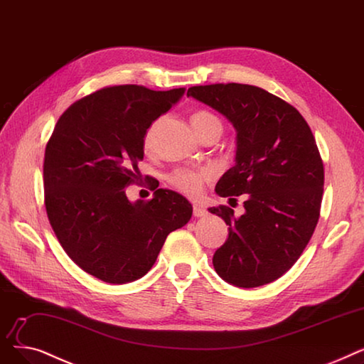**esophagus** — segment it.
<instances>
[{"label": "esophagus", "instance_id": "esophagus-1", "mask_svg": "<svg viewBox=\"0 0 364 364\" xmlns=\"http://www.w3.org/2000/svg\"><path fill=\"white\" fill-rule=\"evenodd\" d=\"M193 215H194L196 218H203V216H205V215H207V210L204 209L203 205H200V204H194V207H193Z\"/></svg>", "mask_w": 364, "mask_h": 364}]
</instances>
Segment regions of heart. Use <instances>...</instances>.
Wrapping results in <instances>:
<instances>
[{"mask_svg":"<svg viewBox=\"0 0 364 364\" xmlns=\"http://www.w3.org/2000/svg\"><path fill=\"white\" fill-rule=\"evenodd\" d=\"M191 121H193V127L196 129L198 136L210 129L222 130L220 119L209 111H197L193 115ZM157 127H159V121H155V123H152L145 132L144 146L146 149H149L154 144V137H155V132H157ZM213 178H215L213 168L201 167V168L175 170L171 175H168L167 181L173 188H176L178 191H181L182 194H185L188 197H198L203 193L204 183L210 182Z\"/></svg>","mask_w":364,"mask_h":364,"instance_id":"1","label":"heart"}]
</instances>
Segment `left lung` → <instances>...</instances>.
I'll use <instances>...</instances> for the list:
<instances>
[{
	"instance_id": "obj_1",
	"label": "left lung",
	"mask_w": 364,
	"mask_h": 364,
	"mask_svg": "<svg viewBox=\"0 0 364 364\" xmlns=\"http://www.w3.org/2000/svg\"><path fill=\"white\" fill-rule=\"evenodd\" d=\"M227 117L237 132L235 166L219 179L216 194H245V213L210 209L228 225V240L213 255L220 279L237 287L268 284L295 264L317 227L324 167L305 118L290 103L249 84L188 89Z\"/></svg>"
}]
</instances>
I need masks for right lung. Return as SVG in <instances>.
Segmentation results:
<instances>
[{
	"instance_id": "obj_1",
	"label": "right lung",
	"mask_w": 364,
	"mask_h": 364,
	"mask_svg": "<svg viewBox=\"0 0 364 364\" xmlns=\"http://www.w3.org/2000/svg\"><path fill=\"white\" fill-rule=\"evenodd\" d=\"M185 89L149 90L124 84L74 102L58 119L44 154V204L66 255L96 279L124 284L144 277L167 235L182 228L193 205L170 189L130 203L141 181L144 136Z\"/></svg>"
}]
</instances>
